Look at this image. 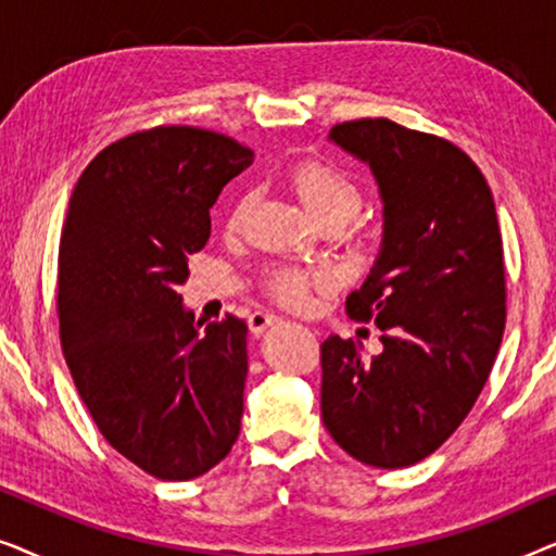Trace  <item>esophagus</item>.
<instances>
[{
    "instance_id": "1",
    "label": "esophagus",
    "mask_w": 556,
    "mask_h": 556,
    "mask_svg": "<svg viewBox=\"0 0 556 556\" xmlns=\"http://www.w3.org/2000/svg\"><path fill=\"white\" fill-rule=\"evenodd\" d=\"M273 321H278V316L273 314V311H253V314H250V331L257 337V333H263Z\"/></svg>"
}]
</instances>
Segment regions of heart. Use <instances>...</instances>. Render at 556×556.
Listing matches in <instances>:
<instances>
[{
    "mask_svg": "<svg viewBox=\"0 0 556 556\" xmlns=\"http://www.w3.org/2000/svg\"><path fill=\"white\" fill-rule=\"evenodd\" d=\"M288 181H291L293 192L299 194L311 215H314L321 225H344L352 219L362 207V187L344 166H339L331 159L308 156L293 164L288 172ZM250 207V194H240L235 200L230 215H227V227L238 230L242 217ZM326 283V276L321 270L303 268V265L280 263L273 265L263 273V286L273 299L286 303L291 308L306 306L311 293Z\"/></svg>",
    "mask_w": 556,
    "mask_h": 556,
    "instance_id": "obj_1",
    "label": "heart"
}]
</instances>
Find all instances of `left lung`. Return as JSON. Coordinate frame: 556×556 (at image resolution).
<instances>
[{
    "mask_svg": "<svg viewBox=\"0 0 556 556\" xmlns=\"http://www.w3.org/2000/svg\"><path fill=\"white\" fill-rule=\"evenodd\" d=\"M331 139L369 162L384 200V245L346 295L375 321L382 352L321 344V417L331 438L375 468H407L460 428L496 362L506 268L496 204L460 147L390 118L344 121Z\"/></svg>",
    "mask_w": 556,
    "mask_h": 556,
    "instance_id": "8db88e82",
    "label": "left lung"
}]
</instances>
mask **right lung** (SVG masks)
<instances>
[{
    "instance_id": "1",
    "label": "right lung",
    "mask_w": 556,
    "mask_h": 556,
    "mask_svg": "<svg viewBox=\"0 0 556 556\" xmlns=\"http://www.w3.org/2000/svg\"><path fill=\"white\" fill-rule=\"evenodd\" d=\"M253 149L200 126H154L80 174L58 250L60 344L101 435L143 473L189 481L240 435L248 324L200 333L181 311L210 207Z\"/></svg>"
}]
</instances>
